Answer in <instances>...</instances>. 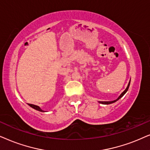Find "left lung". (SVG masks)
<instances>
[{
    "label": "left lung",
    "mask_w": 150,
    "mask_h": 150,
    "mask_svg": "<svg viewBox=\"0 0 150 150\" xmlns=\"http://www.w3.org/2000/svg\"><path fill=\"white\" fill-rule=\"evenodd\" d=\"M129 84H130V80H129V83H128V85H127V86L126 88H125V91H123V93L121 94L120 96H119V97H118V98H117V99H115V100H114V101H99V103H102V104H110V103H115V102H116V101H118L119 99H121V97H122L124 95L125 93H126V92L127 91V90H128V88H129Z\"/></svg>",
    "instance_id": "obj_1"
}]
</instances>
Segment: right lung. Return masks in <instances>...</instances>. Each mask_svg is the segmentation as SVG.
<instances>
[{
    "label": "right lung",
    "instance_id": "obj_1",
    "mask_svg": "<svg viewBox=\"0 0 150 150\" xmlns=\"http://www.w3.org/2000/svg\"><path fill=\"white\" fill-rule=\"evenodd\" d=\"M29 105H30V106H31V108H34L35 110H38V111H40V112H45V111L42 110L39 106H38V105H33V104H30V103H29Z\"/></svg>",
    "mask_w": 150,
    "mask_h": 150
}]
</instances>
